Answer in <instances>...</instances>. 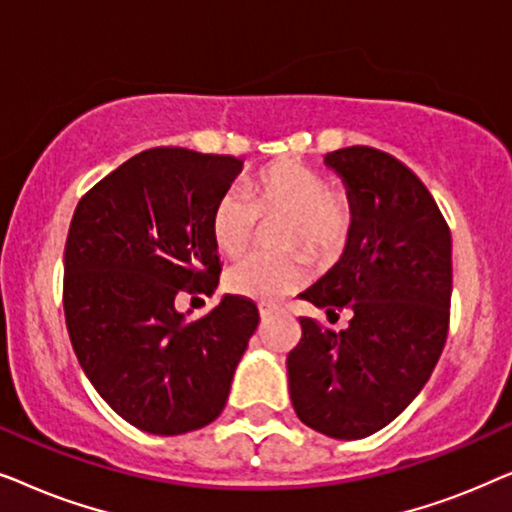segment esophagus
Returning <instances> with one entry per match:
<instances>
[{
	"label": "esophagus",
	"instance_id": "1",
	"mask_svg": "<svg viewBox=\"0 0 512 512\" xmlns=\"http://www.w3.org/2000/svg\"><path fill=\"white\" fill-rule=\"evenodd\" d=\"M258 312H261V319H265V317H272V314L277 312V307H272V305H261V307H258Z\"/></svg>",
	"mask_w": 512,
	"mask_h": 512
}]
</instances>
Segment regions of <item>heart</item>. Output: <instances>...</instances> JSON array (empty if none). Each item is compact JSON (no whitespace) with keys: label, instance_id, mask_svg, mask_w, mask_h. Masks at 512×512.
Instances as JSON below:
<instances>
[{"label":"heart","instance_id":"heart-1","mask_svg":"<svg viewBox=\"0 0 512 512\" xmlns=\"http://www.w3.org/2000/svg\"><path fill=\"white\" fill-rule=\"evenodd\" d=\"M244 195L228 193L216 200L209 235L219 254L235 258L251 247L265 221H284L277 244L289 254H254L226 275V286L251 300H277L298 291L307 279L303 250L312 263H331L342 254L354 230V202L347 191L328 186L317 167L279 160L244 181Z\"/></svg>","mask_w":512,"mask_h":512}]
</instances>
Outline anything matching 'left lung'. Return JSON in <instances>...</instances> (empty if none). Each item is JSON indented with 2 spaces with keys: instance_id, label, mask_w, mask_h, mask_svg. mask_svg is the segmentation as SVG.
Returning a JSON list of instances; mask_svg holds the SVG:
<instances>
[{
  "instance_id": "1",
  "label": "left lung",
  "mask_w": 512,
  "mask_h": 512,
  "mask_svg": "<svg viewBox=\"0 0 512 512\" xmlns=\"http://www.w3.org/2000/svg\"><path fill=\"white\" fill-rule=\"evenodd\" d=\"M324 163L354 202V230L340 261L300 298L328 317L349 310L352 319L335 333L300 317L303 338L286 370L300 422L328 438L359 440L408 408L443 354L452 235L429 188L389 153L347 146Z\"/></svg>"
}]
</instances>
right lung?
Segmentation results:
<instances>
[{"mask_svg":"<svg viewBox=\"0 0 512 512\" xmlns=\"http://www.w3.org/2000/svg\"><path fill=\"white\" fill-rule=\"evenodd\" d=\"M242 160L177 146L137 153L79 200L65 244V321L83 373L137 429L179 436L214 422L258 326V307L223 296L188 321L179 296H212L221 261L216 200Z\"/></svg>","mask_w":512,"mask_h":512,"instance_id":"add662e5","label":"right lung"}]
</instances>
